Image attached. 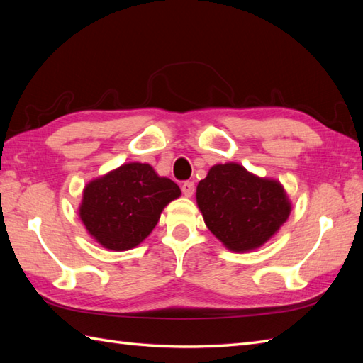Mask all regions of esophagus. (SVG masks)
I'll return each mask as SVG.
<instances>
[{
  "instance_id": "esophagus-1",
  "label": "esophagus",
  "mask_w": 363,
  "mask_h": 363,
  "mask_svg": "<svg viewBox=\"0 0 363 363\" xmlns=\"http://www.w3.org/2000/svg\"><path fill=\"white\" fill-rule=\"evenodd\" d=\"M194 191H195V184L194 182L187 181V182L182 184V194H184V196L190 198L191 195H194Z\"/></svg>"
}]
</instances>
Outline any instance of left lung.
I'll return each mask as SVG.
<instances>
[{
	"instance_id": "obj_1",
	"label": "left lung",
	"mask_w": 363,
	"mask_h": 363,
	"mask_svg": "<svg viewBox=\"0 0 363 363\" xmlns=\"http://www.w3.org/2000/svg\"><path fill=\"white\" fill-rule=\"evenodd\" d=\"M206 226L229 251L248 252L267 243L291 212L284 186L235 162L213 165L196 187Z\"/></svg>"
}]
</instances>
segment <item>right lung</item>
<instances>
[{"label":"right lung","instance_id":"obj_1","mask_svg":"<svg viewBox=\"0 0 363 363\" xmlns=\"http://www.w3.org/2000/svg\"><path fill=\"white\" fill-rule=\"evenodd\" d=\"M181 189L150 164L129 162L91 179L82 190L79 218L89 235L111 251L140 245Z\"/></svg>","mask_w":363,"mask_h":363}]
</instances>
